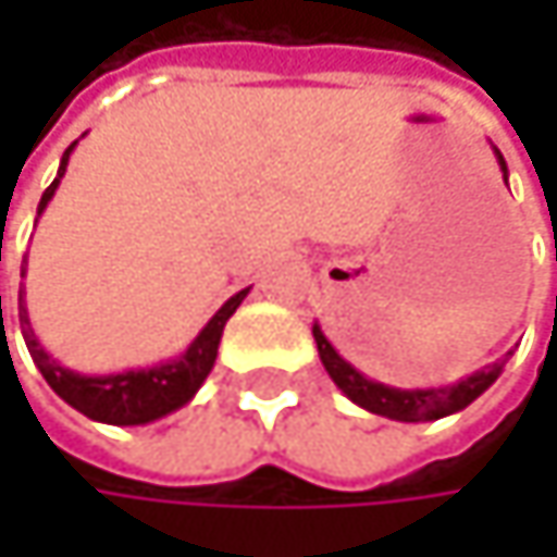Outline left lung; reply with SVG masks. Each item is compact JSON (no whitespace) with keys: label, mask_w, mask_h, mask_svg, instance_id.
<instances>
[{"label":"left lung","mask_w":557,"mask_h":557,"mask_svg":"<svg viewBox=\"0 0 557 557\" xmlns=\"http://www.w3.org/2000/svg\"><path fill=\"white\" fill-rule=\"evenodd\" d=\"M497 161H500L503 176H506V161L497 151ZM312 338L319 345V358L329 371V377L335 381V387L342 389L351 403H358L361 409L374 412V416H387L396 422H432V419H442V416H451L465 406H471L484 389L491 387L497 377H500L503 364L509 361V355L484 368V371H474L471 377L458 381V384H448V387H429V389H399L387 387V384H377L371 377H364L361 371H355L335 348L332 342L322 335L319 325H312Z\"/></svg>","instance_id":"1"}]
</instances>
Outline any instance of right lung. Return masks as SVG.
Returning <instances> with one entry per match:
<instances>
[{"instance_id": "right-lung-1", "label": "right lung", "mask_w": 557, "mask_h": 557, "mask_svg": "<svg viewBox=\"0 0 557 557\" xmlns=\"http://www.w3.org/2000/svg\"><path fill=\"white\" fill-rule=\"evenodd\" d=\"M73 145L60 158V170H57L54 183L41 196L38 215L48 209V202L54 196L57 183H60V176L66 170V161H70ZM245 296H248V289L235 293L206 322V329L193 338V345L180 358L164 361V364H154V368L122 371V374H102V377H86V374H76L70 368H60L54 358L41 348V342L32 332L28 309H25V289H18V322H22V335H25V345H28L38 371L45 374V381L51 384V389H54L60 399H66L73 409H79L83 416H89L96 422H109V425H145V422H154V419L168 416L173 409L186 406L196 396V389L202 387V381L209 377V371L215 364L219 342H222V329L232 319V312L242 306Z\"/></svg>"}]
</instances>
